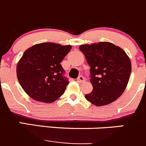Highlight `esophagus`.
Listing matches in <instances>:
<instances>
[{"label":"esophagus","instance_id":"esophagus-1","mask_svg":"<svg viewBox=\"0 0 146 146\" xmlns=\"http://www.w3.org/2000/svg\"><path fill=\"white\" fill-rule=\"evenodd\" d=\"M84 81H85V78L84 77H83V76H80L77 78V82H78V83H83V82Z\"/></svg>","mask_w":146,"mask_h":146}]
</instances>
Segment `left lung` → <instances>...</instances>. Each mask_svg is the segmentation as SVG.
<instances>
[{"label": "left lung", "instance_id": "1", "mask_svg": "<svg viewBox=\"0 0 146 146\" xmlns=\"http://www.w3.org/2000/svg\"><path fill=\"white\" fill-rule=\"evenodd\" d=\"M79 49L90 66L93 90L85 98L96 106L110 104L125 90L131 73V63L125 52L110 42L84 44Z\"/></svg>", "mask_w": 146, "mask_h": 146}]
</instances>
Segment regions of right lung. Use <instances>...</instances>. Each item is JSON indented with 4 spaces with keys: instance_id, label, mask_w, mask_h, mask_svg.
I'll list each match as a JSON object with an SVG mask.
<instances>
[{
    "instance_id": "add662e5",
    "label": "right lung",
    "mask_w": 146,
    "mask_h": 146,
    "mask_svg": "<svg viewBox=\"0 0 146 146\" xmlns=\"http://www.w3.org/2000/svg\"><path fill=\"white\" fill-rule=\"evenodd\" d=\"M71 48L48 42L34 45L24 52L16 73L28 96L36 101L50 103L64 93L69 82L63 76L60 63Z\"/></svg>"
}]
</instances>
